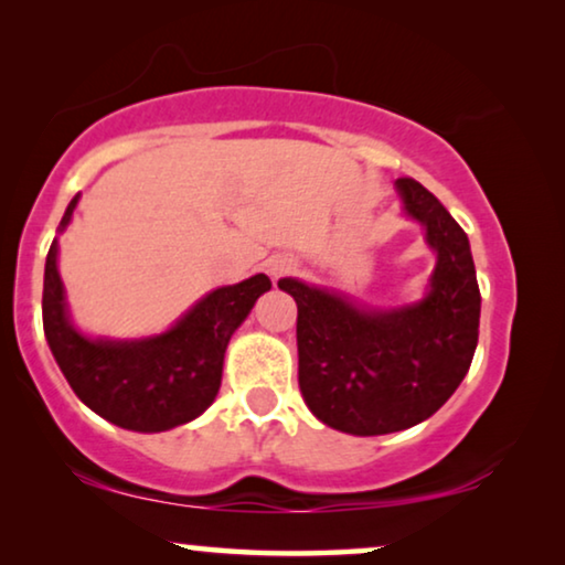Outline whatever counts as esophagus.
Segmentation results:
<instances>
[{
    "label": "esophagus",
    "instance_id": "esophagus-1",
    "mask_svg": "<svg viewBox=\"0 0 565 565\" xmlns=\"http://www.w3.org/2000/svg\"><path fill=\"white\" fill-rule=\"evenodd\" d=\"M292 269H296V262H292V259H275L273 267H269V273H273V277L277 280V277L290 275Z\"/></svg>",
    "mask_w": 565,
    "mask_h": 565
}]
</instances>
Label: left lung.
Instances as JSON below:
<instances>
[{"label":"left lung","mask_w":565,"mask_h":565,"mask_svg":"<svg viewBox=\"0 0 565 565\" xmlns=\"http://www.w3.org/2000/svg\"><path fill=\"white\" fill-rule=\"evenodd\" d=\"M396 188L437 249L429 296L398 311H360L298 280L277 285L298 303V385L323 424L373 437L429 419L452 396L478 344L481 290L466 231L412 177Z\"/></svg>","instance_id":"1"}]
</instances>
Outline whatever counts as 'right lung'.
Returning <instances> with one entry per match:
<instances>
[{
    "label": "right lung",
    "mask_w": 565,
    "mask_h": 565,
    "mask_svg": "<svg viewBox=\"0 0 565 565\" xmlns=\"http://www.w3.org/2000/svg\"><path fill=\"white\" fill-rule=\"evenodd\" d=\"M76 207L68 203L61 228ZM53 238L43 277V329L61 373L103 419L134 431H164L192 422L221 388L223 354L254 300L273 288L267 275L205 296L167 334L143 342H92L66 319Z\"/></svg>",
    "instance_id": "1"
}]
</instances>
